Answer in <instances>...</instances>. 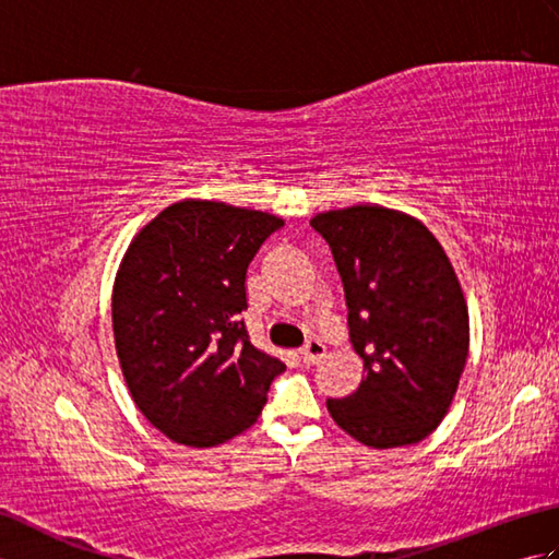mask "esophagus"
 <instances>
[{
    "label": "esophagus",
    "mask_w": 559,
    "mask_h": 559,
    "mask_svg": "<svg viewBox=\"0 0 559 559\" xmlns=\"http://www.w3.org/2000/svg\"><path fill=\"white\" fill-rule=\"evenodd\" d=\"M326 355V346L319 338H310L305 343V346L300 348V358H302V362H307V365H314V362H319Z\"/></svg>",
    "instance_id": "obj_1"
}]
</instances>
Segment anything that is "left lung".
Here are the masks:
<instances>
[{
	"instance_id": "8db88e82",
	"label": "left lung",
	"mask_w": 559,
	"mask_h": 559,
	"mask_svg": "<svg viewBox=\"0 0 559 559\" xmlns=\"http://www.w3.org/2000/svg\"><path fill=\"white\" fill-rule=\"evenodd\" d=\"M334 254L365 379L326 408L358 442L415 444L442 423L468 358V310L442 245L406 213L350 206L310 221Z\"/></svg>"
}]
</instances>
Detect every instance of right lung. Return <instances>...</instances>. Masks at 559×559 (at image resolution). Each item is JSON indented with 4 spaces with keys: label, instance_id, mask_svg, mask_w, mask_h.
Wrapping results in <instances>:
<instances>
[{
    "label": "right lung",
    "instance_id": "1",
    "mask_svg": "<svg viewBox=\"0 0 559 559\" xmlns=\"http://www.w3.org/2000/svg\"><path fill=\"white\" fill-rule=\"evenodd\" d=\"M283 221L223 201L160 211L129 245L112 293L115 348L146 420L187 447L254 425L286 365L249 341L247 266Z\"/></svg>",
    "mask_w": 559,
    "mask_h": 559
}]
</instances>
